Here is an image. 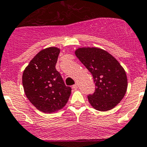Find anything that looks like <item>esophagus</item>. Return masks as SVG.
Wrapping results in <instances>:
<instances>
[{"instance_id": "esophagus-1", "label": "esophagus", "mask_w": 147, "mask_h": 147, "mask_svg": "<svg viewBox=\"0 0 147 147\" xmlns=\"http://www.w3.org/2000/svg\"><path fill=\"white\" fill-rule=\"evenodd\" d=\"M72 88L75 89V90L78 89V83H76V84H75L74 85H72Z\"/></svg>"}]
</instances>
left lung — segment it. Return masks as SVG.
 <instances>
[{
    "instance_id": "left-lung-1",
    "label": "left lung",
    "mask_w": 147,
    "mask_h": 147,
    "mask_svg": "<svg viewBox=\"0 0 147 147\" xmlns=\"http://www.w3.org/2000/svg\"><path fill=\"white\" fill-rule=\"evenodd\" d=\"M75 54L95 82V92L88 96L91 106L102 112L115 108L127 92L128 82L123 67L110 53L99 47H79Z\"/></svg>"
}]
</instances>
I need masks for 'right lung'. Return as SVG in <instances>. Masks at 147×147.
<instances>
[{
	"mask_svg": "<svg viewBox=\"0 0 147 147\" xmlns=\"http://www.w3.org/2000/svg\"><path fill=\"white\" fill-rule=\"evenodd\" d=\"M60 49L49 47L40 50L23 73L22 82L29 101L39 111L53 113L64 107L71 94L60 74L56 70Z\"/></svg>",
	"mask_w": 147,
	"mask_h": 147,
	"instance_id": "add662e5",
	"label": "right lung"
}]
</instances>
